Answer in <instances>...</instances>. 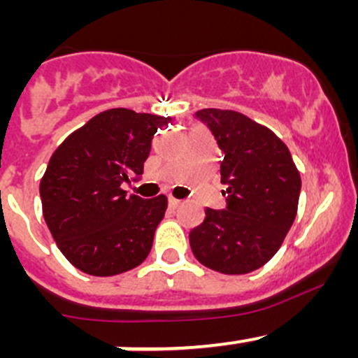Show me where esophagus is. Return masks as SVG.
Listing matches in <instances>:
<instances>
[{
	"mask_svg": "<svg viewBox=\"0 0 358 358\" xmlns=\"http://www.w3.org/2000/svg\"><path fill=\"white\" fill-rule=\"evenodd\" d=\"M168 204H169V208H171V209H176L180 206V201L175 199V197H169Z\"/></svg>",
	"mask_w": 358,
	"mask_h": 358,
	"instance_id": "1",
	"label": "esophagus"
}]
</instances>
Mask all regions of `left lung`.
Listing matches in <instances>:
<instances>
[{
	"instance_id": "obj_1",
	"label": "left lung",
	"mask_w": 358,
	"mask_h": 358,
	"mask_svg": "<svg viewBox=\"0 0 358 358\" xmlns=\"http://www.w3.org/2000/svg\"><path fill=\"white\" fill-rule=\"evenodd\" d=\"M196 115L225 154L220 173L227 208H206L204 222L189 234L190 248L208 268L243 275L282 246L298 211L301 176L286 143L266 126L236 110Z\"/></svg>"
}]
</instances>
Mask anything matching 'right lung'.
I'll return each mask as SVG.
<instances>
[{"label": "right lung", "instance_id": "add662e5", "mask_svg": "<svg viewBox=\"0 0 358 358\" xmlns=\"http://www.w3.org/2000/svg\"><path fill=\"white\" fill-rule=\"evenodd\" d=\"M171 117L109 109L67 136L39 183L43 216L62 255L81 272L112 277L149 256L168 199L126 196L143 173L152 138Z\"/></svg>", "mask_w": 358, "mask_h": 358}]
</instances>
